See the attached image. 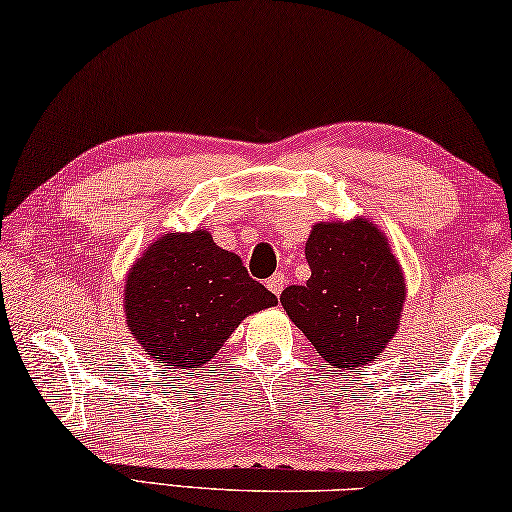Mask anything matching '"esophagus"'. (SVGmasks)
<instances>
[{"mask_svg": "<svg viewBox=\"0 0 512 512\" xmlns=\"http://www.w3.org/2000/svg\"><path fill=\"white\" fill-rule=\"evenodd\" d=\"M267 288H270L276 297L281 295L283 288H286V274L283 272H274L270 279H267Z\"/></svg>", "mask_w": 512, "mask_h": 512, "instance_id": "esophagus-1", "label": "esophagus"}]
</instances>
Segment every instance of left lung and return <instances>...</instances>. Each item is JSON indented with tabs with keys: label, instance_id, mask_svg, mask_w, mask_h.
Listing matches in <instances>:
<instances>
[{
	"label": "left lung",
	"instance_id": "left-lung-1",
	"mask_svg": "<svg viewBox=\"0 0 512 512\" xmlns=\"http://www.w3.org/2000/svg\"><path fill=\"white\" fill-rule=\"evenodd\" d=\"M311 279L288 286L281 306L326 363L367 365L399 329L406 281L388 238L370 220L320 222L306 240Z\"/></svg>",
	"mask_w": 512,
	"mask_h": 512
}]
</instances>
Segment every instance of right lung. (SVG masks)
Masks as SVG:
<instances>
[{
    "label": "right lung",
    "instance_id": "obj_1",
    "mask_svg": "<svg viewBox=\"0 0 512 512\" xmlns=\"http://www.w3.org/2000/svg\"><path fill=\"white\" fill-rule=\"evenodd\" d=\"M279 301L211 233H165L133 263L124 315L142 351L188 374L206 365L247 315Z\"/></svg>",
    "mask_w": 512,
    "mask_h": 512
}]
</instances>
